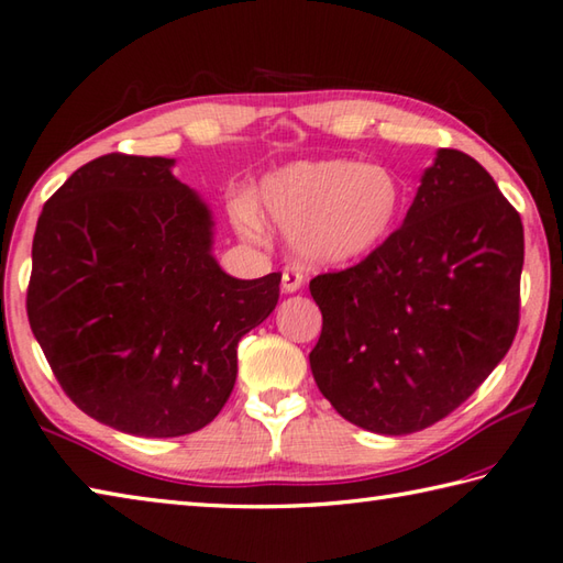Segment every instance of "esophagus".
<instances>
[{
	"mask_svg": "<svg viewBox=\"0 0 563 563\" xmlns=\"http://www.w3.org/2000/svg\"><path fill=\"white\" fill-rule=\"evenodd\" d=\"M302 273L300 271H285L283 273V292H298L302 288Z\"/></svg>",
	"mask_w": 563,
	"mask_h": 563,
	"instance_id": "esophagus-1",
	"label": "esophagus"
}]
</instances>
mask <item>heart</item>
Segmentation results:
<instances>
[{"instance_id": "1", "label": "heart", "mask_w": 563, "mask_h": 563, "mask_svg": "<svg viewBox=\"0 0 563 563\" xmlns=\"http://www.w3.org/2000/svg\"><path fill=\"white\" fill-rule=\"evenodd\" d=\"M406 191L396 172L360 159L292 162L271 172L255 208L290 236L292 253L308 265H342L379 251L396 231ZM251 201H236L233 223L258 241L263 221Z\"/></svg>"}]
</instances>
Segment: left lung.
Masks as SVG:
<instances>
[{"instance_id":"1","label":"left lung","mask_w":563,"mask_h":563,"mask_svg":"<svg viewBox=\"0 0 563 563\" xmlns=\"http://www.w3.org/2000/svg\"><path fill=\"white\" fill-rule=\"evenodd\" d=\"M525 229L487 169L438 150L379 251L310 280L322 334L312 376L364 431H423L473 396L519 324Z\"/></svg>"}]
</instances>
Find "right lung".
<instances>
[{"instance_id":"right-lung-1","label":"right lung","mask_w":563,"mask_h":563,"mask_svg":"<svg viewBox=\"0 0 563 563\" xmlns=\"http://www.w3.org/2000/svg\"><path fill=\"white\" fill-rule=\"evenodd\" d=\"M175 159L103 155L44 203L26 314L80 411L115 431L177 438L219 416L241 336L268 317L280 273L231 278L207 203Z\"/></svg>"}]
</instances>
